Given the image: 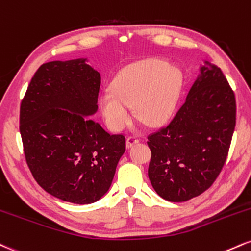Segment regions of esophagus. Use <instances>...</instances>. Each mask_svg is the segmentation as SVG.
Returning a JSON list of instances; mask_svg holds the SVG:
<instances>
[{
  "mask_svg": "<svg viewBox=\"0 0 251 251\" xmlns=\"http://www.w3.org/2000/svg\"><path fill=\"white\" fill-rule=\"evenodd\" d=\"M137 143H139V139L135 138V137H127V139H126V147L127 149H129V147H132L133 145H135Z\"/></svg>",
  "mask_w": 251,
  "mask_h": 251,
  "instance_id": "1",
  "label": "esophagus"
}]
</instances>
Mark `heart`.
Returning a JSON list of instances; mask_svg holds the SVG:
<instances>
[{"label": "heart", "mask_w": 251, "mask_h": 251, "mask_svg": "<svg viewBox=\"0 0 251 251\" xmlns=\"http://www.w3.org/2000/svg\"><path fill=\"white\" fill-rule=\"evenodd\" d=\"M183 86V74L176 65L160 58L132 63L119 71L111 83V91L99 98L108 127L120 131L132 119L129 107L138 119L158 126L173 113Z\"/></svg>", "instance_id": "b5f03b06"}]
</instances>
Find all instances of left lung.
<instances>
[{
	"label": "left lung",
	"mask_w": 251,
	"mask_h": 251,
	"mask_svg": "<svg viewBox=\"0 0 251 251\" xmlns=\"http://www.w3.org/2000/svg\"><path fill=\"white\" fill-rule=\"evenodd\" d=\"M236 124V100L221 69L204 60L172 122L149 137V177L171 202L207 191L221 172Z\"/></svg>",
	"instance_id": "8db88e82"
}]
</instances>
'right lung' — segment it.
<instances>
[{
    "label": "right lung",
    "instance_id": "add662e5",
    "mask_svg": "<svg viewBox=\"0 0 251 251\" xmlns=\"http://www.w3.org/2000/svg\"><path fill=\"white\" fill-rule=\"evenodd\" d=\"M86 58L44 63L21 102L20 132L32 176L45 192L77 204L98 201L111 187L125 137L92 119L100 74Z\"/></svg>",
    "mask_w": 251,
    "mask_h": 251
}]
</instances>
